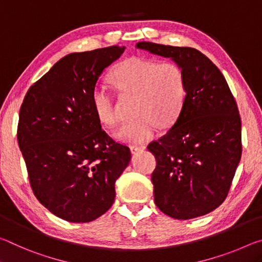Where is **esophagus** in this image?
<instances>
[{
    "mask_svg": "<svg viewBox=\"0 0 262 262\" xmlns=\"http://www.w3.org/2000/svg\"><path fill=\"white\" fill-rule=\"evenodd\" d=\"M145 148H146L145 145H132V146H130V151L132 154H136L139 151H143V149H145Z\"/></svg>",
    "mask_w": 262,
    "mask_h": 262,
    "instance_id": "34e87169",
    "label": "esophagus"
}]
</instances>
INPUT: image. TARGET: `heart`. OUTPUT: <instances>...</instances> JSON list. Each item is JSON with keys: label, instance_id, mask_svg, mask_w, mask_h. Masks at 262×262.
Instances as JSON below:
<instances>
[{"label": "heart", "instance_id": "1", "mask_svg": "<svg viewBox=\"0 0 262 262\" xmlns=\"http://www.w3.org/2000/svg\"><path fill=\"white\" fill-rule=\"evenodd\" d=\"M121 91L137 95L136 115L115 132L116 139L125 144H140L153 138L161 127L177 122L187 95L183 71L174 62H159L146 58H128L110 75ZM92 104L96 118L113 126L118 122L114 98L108 88L96 84L92 92Z\"/></svg>", "mask_w": 262, "mask_h": 262}]
</instances>
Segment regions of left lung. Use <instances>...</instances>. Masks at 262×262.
<instances>
[{
    "mask_svg": "<svg viewBox=\"0 0 262 262\" xmlns=\"http://www.w3.org/2000/svg\"><path fill=\"white\" fill-rule=\"evenodd\" d=\"M136 47L169 58L187 85L177 122L147 147L157 160L154 202L175 220L207 215L225 200L242 157L237 103L221 71L196 49L147 41Z\"/></svg>",
    "mask_w": 262,
    "mask_h": 262,
    "instance_id": "left-lung-1",
    "label": "left lung"
}]
</instances>
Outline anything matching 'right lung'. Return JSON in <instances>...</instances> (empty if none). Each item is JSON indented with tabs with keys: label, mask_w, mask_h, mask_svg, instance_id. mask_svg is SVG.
Listing matches in <instances>:
<instances>
[{
	"label": "right lung",
	"mask_w": 262,
	"mask_h": 262,
	"mask_svg": "<svg viewBox=\"0 0 262 262\" xmlns=\"http://www.w3.org/2000/svg\"><path fill=\"white\" fill-rule=\"evenodd\" d=\"M125 46L71 53L31 85L17 139L38 201L59 218L88 223L108 211L130 148L110 138L94 113L92 92Z\"/></svg>",
	"instance_id": "1"
}]
</instances>
